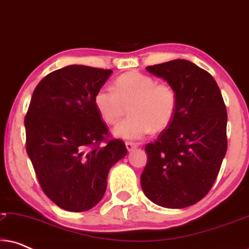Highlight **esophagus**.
I'll list each match as a JSON object with an SVG mask.
<instances>
[{"label": "esophagus", "mask_w": 249, "mask_h": 249, "mask_svg": "<svg viewBox=\"0 0 249 249\" xmlns=\"http://www.w3.org/2000/svg\"><path fill=\"white\" fill-rule=\"evenodd\" d=\"M125 147H127L128 151L130 152L134 148L137 147V144H135V142H125Z\"/></svg>", "instance_id": "obj_1"}]
</instances>
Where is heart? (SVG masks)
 Segmentation results:
<instances>
[{"label": "heart", "instance_id": "heart-1", "mask_svg": "<svg viewBox=\"0 0 249 249\" xmlns=\"http://www.w3.org/2000/svg\"><path fill=\"white\" fill-rule=\"evenodd\" d=\"M94 103L102 120L111 125L118 124L129 107L130 117L114 129V134L129 141H141L153 129L162 130L171 124L178 95L170 84L158 83L152 76L131 71L114 80L113 89L98 90Z\"/></svg>", "mask_w": 249, "mask_h": 249}]
</instances>
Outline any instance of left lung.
Wrapping results in <instances>:
<instances>
[{"mask_svg":"<svg viewBox=\"0 0 249 249\" xmlns=\"http://www.w3.org/2000/svg\"><path fill=\"white\" fill-rule=\"evenodd\" d=\"M146 70L173 86L178 107L171 124L145 146L141 185L153 203L183 209L204 198L219 175L228 147L226 104L214 78L190 61Z\"/></svg>","mask_w":249,"mask_h":249,"instance_id":"obj_1","label":"left lung"}]
</instances>
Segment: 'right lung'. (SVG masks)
Returning a JSON list of instances; mask_svg holds the SVG:
<instances>
[{
  "instance_id": "right-lung-1",
  "label": "right lung",
  "mask_w": 249,
  "mask_h": 249,
  "mask_svg": "<svg viewBox=\"0 0 249 249\" xmlns=\"http://www.w3.org/2000/svg\"><path fill=\"white\" fill-rule=\"evenodd\" d=\"M110 69L68 66L43 78L25 118L26 151L45 195L61 209L84 212L107 189L108 170L127 154L95 107Z\"/></svg>"
}]
</instances>
